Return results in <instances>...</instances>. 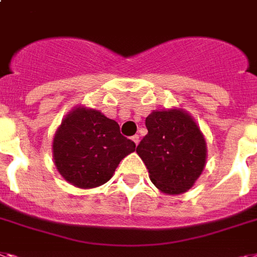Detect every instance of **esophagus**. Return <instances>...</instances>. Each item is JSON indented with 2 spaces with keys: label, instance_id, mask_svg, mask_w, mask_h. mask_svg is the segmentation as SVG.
<instances>
[{
  "label": "esophagus",
  "instance_id": "34e87169",
  "mask_svg": "<svg viewBox=\"0 0 257 257\" xmlns=\"http://www.w3.org/2000/svg\"><path fill=\"white\" fill-rule=\"evenodd\" d=\"M132 141L136 144V145H139V143H140V136H139V135L132 136Z\"/></svg>",
  "mask_w": 257,
  "mask_h": 257
}]
</instances>
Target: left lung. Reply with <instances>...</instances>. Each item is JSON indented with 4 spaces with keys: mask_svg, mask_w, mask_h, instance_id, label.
Returning <instances> with one entry per match:
<instances>
[{
    "mask_svg": "<svg viewBox=\"0 0 257 257\" xmlns=\"http://www.w3.org/2000/svg\"><path fill=\"white\" fill-rule=\"evenodd\" d=\"M148 135L136 149L162 193L176 195L194 186L206 165L207 147L201 129L183 109L153 110L145 120Z\"/></svg>",
    "mask_w": 257,
    "mask_h": 257,
    "instance_id": "obj_1",
    "label": "left lung"
}]
</instances>
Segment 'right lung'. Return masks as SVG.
<instances>
[{
    "instance_id": "1",
    "label": "right lung",
    "mask_w": 257,
    "mask_h": 257,
    "mask_svg": "<svg viewBox=\"0 0 257 257\" xmlns=\"http://www.w3.org/2000/svg\"><path fill=\"white\" fill-rule=\"evenodd\" d=\"M136 144L120 133L114 120L101 112L75 107L56 129L53 157L60 176L80 189L108 182L120 161Z\"/></svg>"
}]
</instances>
